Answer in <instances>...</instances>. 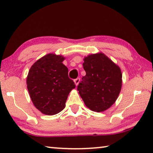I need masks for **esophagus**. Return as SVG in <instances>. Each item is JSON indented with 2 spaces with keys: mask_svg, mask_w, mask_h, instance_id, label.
I'll list each match as a JSON object with an SVG mask.
<instances>
[{
  "mask_svg": "<svg viewBox=\"0 0 153 153\" xmlns=\"http://www.w3.org/2000/svg\"><path fill=\"white\" fill-rule=\"evenodd\" d=\"M79 81H80V79H79V77H77V78H76V79L74 80V83H75V84H76V85H77L79 84Z\"/></svg>",
  "mask_w": 153,
  "mask_h": 153,
  "instance_id": "34e87169",
  "label": "esophagus"
}]
</instances>
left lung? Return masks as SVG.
<instances>
[{"mask_svg": "<svg viewBox=\"0 0 153 153\" xmlns=\"http://www.w3.org/2000/svg\"><path fill=\"white\" fill-rule=\"evenodd\" d=\"M83 60L86 75L77 89L87 107L97 112L105 111L116 102L121 91V70L101 53L89 55Z\"/></svg>", "mask_w": 153, "mask_h": 153, "instance_id": "obj_1", "label": "left lung"}]
</instances>
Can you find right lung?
<instances>
[{"label": "right lung", "instance_id": "obj_1", "mask_svg": "<svg viewBox=\"0 0 153 153\" xmlns=\"http://www.w3.org/2000/svg\"><path fill=\"white\" fill-rule=\"evenodd\" d=\"M61 55L48 54L32 65L27 87L34 106L46 115H54L66 106L70 92L76 87L68 77V68Z\"/></svg>", "mask_w": 153, "mask_h": 153}]
</instances>
